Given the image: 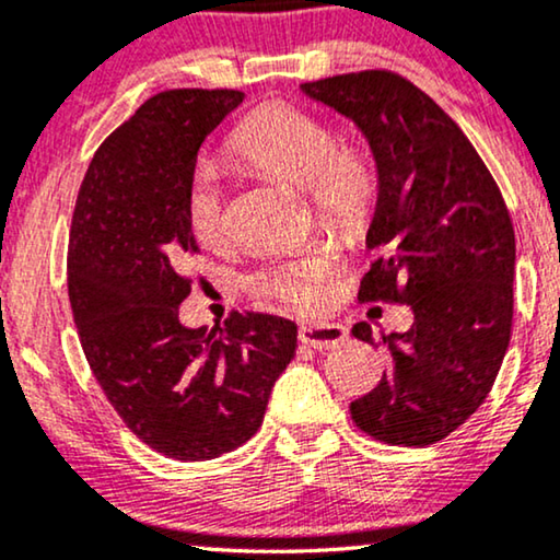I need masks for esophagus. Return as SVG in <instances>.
I'll return each instance as SVG.
<instances>
[{
	"mask_svg": "<svg viewBox=\"0 0 560 560\" xmlns=\"http://www.w3.org/2000/svg\"><path fill=\"white\" fill-rule=\"evenodd\" d=\"M300 340L315 350H330L342 346L348 340V332L338 323H304L300 327Z\"/></svg>",
	"mask_w": 560,
	"mask_h": 560,
	"instance_id": "esophagus-1",
	"label": "esophagus"
}]
</instances>
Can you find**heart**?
Listing matches in <instances>:
<instances>
[{"label": "heart", "instance_id": "obj_1", "mask_svg": "<svg viewBox=\"0 0 560 560\" xmlns=\"http://www.w3.org/2000/svg\"><path fill=\"white\" fill-rule=\"evenodd\" d=\"M230 153L266 174L307 189L319 212L342 228L369 218L376 199L374 168L363 155L338 151L335 132L323 119L289 104H268L245 117L230 138ZM186 222L199 243L218 245L225 237V199L210 166L194 171L186 191ZM330 268L323 258L302 256L260 268L250 279L256 294L296 310H312L325 300Z\"/></svg>", "mask_w": 560, "mask_h": 560}]
</instances>
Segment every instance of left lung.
Here are the masks:
<instances>
[{"instance_id":"obj_1","label":"left lung","mask_w":560,"mask_h":560,"mask_svg":"<svg viewBox=\"0 0 560 560\" xmlns=\"http://www.w3.org/2000/svg\"><path fill=\"white\" fill-rule=\"evenodd\" d=\"M302 92L348 117L376 161L366 245L378 258L358 300L415 312L407 332L382 335L392 371L350 401V417L382 443H438L481 407L510 346L514 230L502 191L464 130L399 73H342ZM353 335L374 342L366 323Z\"/></svg>"}]
</instances>
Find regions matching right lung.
<instances>
[{"instance_id":"right-lung-1","label":"right lung","mask_w":560,"mask_h":560,"mask_svg":"<svg viewBox=\"0 0 560 560\" xmlns=\"http://www.w3.org/2000/svg\"><path fill=\"white\" fill-rule=\"evenodd\" d=\"M235 89H171L100 145L81 182L69 237V300L104 397L153 451L210 460L256 435L296 348L292 319L230 312L184 327L197 253L186 222L197 153L243 102Z\"/></svg>"}]
</instances>
